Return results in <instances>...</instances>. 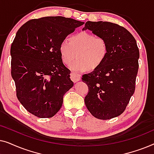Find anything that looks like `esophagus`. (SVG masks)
Instances as JSON below:
<instances>
[{
    "mask_svg": "<svg viewBox=\"0 0 154 154\" xmlns=\"http://www.w3.org/2000/svg\"><path fill=\"white\" fill-rule=\"evenodd\" d=\"M70 77H71V81H72L73 82H74V83H75V82H78L79 81H80V80H81V78H80V75L77 74V73H73V72L71 73Z\"/></svg>",
    "mask_w": 154,
    "mask_h": 154,
    "instance_id": "esophagus-1",
    "label": "esophagus"
}]
</instances>
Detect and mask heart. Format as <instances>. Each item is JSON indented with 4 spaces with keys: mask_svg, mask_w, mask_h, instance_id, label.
<instances>
[{
    "mask_svg": "<svg viewBox=\"0 0 154 154\" xmlns=\"http://www.w3.org/2000/svg\"><path fill=\"white\" fill-rule=\"evenodd\" d=\"M77 59L69 66L72 71L83 72L88 69H97L108 56L109 45L104 38L92 33L81 31L71 35L68 40H63L59 45L60 57L64 64H69L75 57Z\"/></svg>",
    "mask_w": 154,
    "mask_h": 154,
    "instance_id": "obj_1",
    "label": "heart"
}]
</instances>
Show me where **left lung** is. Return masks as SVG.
Listing matches in <instances>:
<instances>
[{
  "instance_id": "8db88e82",
  "label": "left lung",
  "mask_w": 154,
  "mask_h": 154,
  "mask_svg": "<svg viewBox=\"0 0 154 154\" xmlns=\"http://www.w3.org/2000/svg\"><path fill=\"white\" fill-rule=\"evenodd\" d=\"M86 29L106 40L109 54L100 67L82 76L89 89L85 104L94 117L109 120L124 112L134 94L140 52L133 35L119 24L88 21Z\"/></svg>"
}]
</instances>
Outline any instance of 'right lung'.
Returning <instances> with one entry per match:
<instances>
[{
  "label": "right lung",
  "instance_id": "right-lung-1",
  "mask_svg": "<svg viewBox=\"0 0 154 154\" xmlns=\"http://www.w3.org/2000/svg\"><path fill=\"white\" fill-rule=\"evenodd\" d=\"M84 22L64 17L28 21L16 33L10 48L11 75L22 106L38 118L60 111L63 96L73 86L63 64L59 45Z\"/></svg>",
  "mask_w": 154,
  "mask_h": 154
}]
</instances>
